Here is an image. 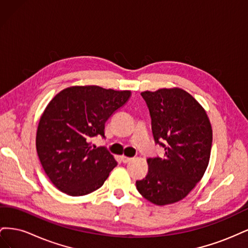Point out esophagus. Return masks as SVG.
<instances>
[{"label": "esophagus", "instance_id": "esophagus-1", "mask_svg": "<svg viewBox=\"0 0 248 248\" xmlns=\"http://www.w3.org/2000/svg\"><path fill=\"white\" fill-rule=\"evenodd\" d=\"M121 159H122V161L124 163H128V162H130L132 160V158H130V157H127V156H122Z\"/></svg>", "mask_w": 248, "mask_h": 248}]
</instances>
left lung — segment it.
I'll return each instance as SVG.
<instances>
[{
	"instance_id": "left-lung-1",
	"label": "left lung",
	"mask_w": 248,
	"mask_h": 248,
	"mask_svg": "<svg viewBox=\"0 0 248 248\" xmlns=\"http://www.w3.org/2000/svg\"><path fill=\"white\" fill-rule=\"evenodd\" d=\"M155 141L166 152L148 158V174L137 181V189L155 205L183 200L200 182L210 160L212 126L205 108L180 88L145 91ZM165 140L162 144L160 141Z\"/></svg>"
}]
</instances>
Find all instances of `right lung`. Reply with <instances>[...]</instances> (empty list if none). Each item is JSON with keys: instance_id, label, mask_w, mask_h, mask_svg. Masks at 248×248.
Returning <instances> with one entry per match:
<instances>
[{"instance_id": "obj_1", "label": "right lung", "mask_w": 248, "mask_h": 248, "mask_svg": "<svg viewBox=\"0 0 248 248\" xmlns=\"http://www.w3.org/2000/svg\"><path fill=\"white\" fill-rule=\"evenodd\" d=\"M130 96L128 90L72 86L49 101L37 127L36 149L59 190L80 197L103 185L117 161L108 150L92 145V139L104 138V124Z\"/></svg>"}]
</instances>
